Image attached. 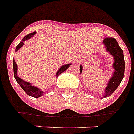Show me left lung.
I'll return each mask as SVG.
<instances>
[{
    "label": "left lung",
    "instance_id": "8db88e82",
    "mask_svg": "<svg viewBox=\"0 0 134 134\" xmlns=\"http://www.w3.org/2000/svg\"><path fill=\"white\" fill-rule=\"evenodd\" d=\"M103 43L106 47L107 52L110 53L114 58L113 68L115 72L107 84V86L105 90V96H110L120 85L121 82L124 79V70H125V61H124L123 50L118 45L116 40L113 37H107L103 40ZM82 71V66H80V73Z\"/></svg>",
    "mask_w": 134,
    "mask_h": 134
}]
</instances>
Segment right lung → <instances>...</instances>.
<instances>
[{
	"mask_svg": "<svg viewBox=\"0 0 134 134\" xmlns=\"http://www.w3.org/2000/svg\"><path fill=\"white\" fill-rule=\"evenodd\" d=\"M35 34H36V32L34 31L33 32V33H31V34H28V35H27L26 36H25L23 38V40H22V41H21V42L19 43L18 46L16 47L15 52H16V51L18 50L19 48H21V47L23 46V45L24 44V43H23V41L30 39L31 37L34 36ZM70 64H68L63 65V66H62L61 68H60V70L57 72L56 77H58L60 74H61L63 72H64L66 70L68 69V67L70 66ZM13 72H14V76H15L16 82H18L19 85L21 86V88L24 90L25 92L28 95L34 97L35 98H38L40 97H41V96L43 95V92L42 91H41L40 88H37V87H35V86H32L30 83L24 81V80H22V79H20V78H19L18 76H17V74H16V72H17V66H16V62H15V61L14 60H13Z\"/></svg>",
	"mask_w": 134,
	"mask_h": 134,
	"instance_id": "add662e5",
	"label": "right lung"
}]
</instances>
